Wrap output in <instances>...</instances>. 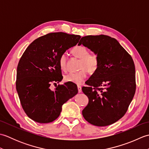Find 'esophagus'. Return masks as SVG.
I'll use <instances>...</instances> for the list:
<instances>
[{"mask_svg":"<svg viewBox=\"0 0 149 149\" xmlns=\"http://www.w3.org/2000/svg\"><path fill=\"white\" fill-rule=\"evenodd\" d=\"M77 89H78V92L81 93L82 92V88L80 86H77Z\"/></svg>","mask_w":149,"mask_h":149,"instance_id":"obj_1","label":"esophagus"}]
</instances>
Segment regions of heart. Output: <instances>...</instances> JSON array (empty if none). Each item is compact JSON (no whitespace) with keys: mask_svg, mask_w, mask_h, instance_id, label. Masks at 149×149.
<instances>
[{"mask_svg":"<svg viewBox=\"0 0 149 149\" xmlns=\"http://www.w3.org/2000/svg\"><path fill=\"white\" fill-rule=\"evenodd\" d=\"M72 52L75 57L81 59L79 62L80 70L75 72H70L65 75V80L74 84H81L83 83L88 76V71L93 73L97 70L99 65V57L95 53H89L88 50L83 46L75 47L72 50ZM67 58L65 54H63L59 57V65L63 70L66 68Z\"/></svg>","mask_w":149,"mask_h":149,"instance_id":"b5f03b06","label":"heart"}]
</instances>
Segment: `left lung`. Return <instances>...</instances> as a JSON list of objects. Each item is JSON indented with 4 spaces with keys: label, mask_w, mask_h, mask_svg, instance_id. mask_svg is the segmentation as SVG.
<instances>
[{
    "label": "left lung",
    "mask_w": 149,
    "mask_h": 149,
    "mask_svg": "<svg viewBox=\"0 0 149 149\" xmlns=\"http://www.w3.org/2000/svg\"><path fill=\"white\" fill-rule=\"evenodd\" d=\"M88 47L99 57L97 70L82 90L89 102L82 111L91 124L107 126L127 112L136 91L135 66L131 55L116 39L108 36H86L78 45Z\"/></svg>",
    "instance_id": "obj_1"
}]
</instances>
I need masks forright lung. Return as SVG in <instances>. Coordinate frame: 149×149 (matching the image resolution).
Instances as JSON below:
<instances>
[{
    "mask_svg": "<svg viewBox=\"0 0 149 149\" xmlns=\"http://www.w3.org/2000/svg\"><path fill=\"white\" fill-rule=\"evenodd\" d=\"M79 35L49 33L28 46L18 62L16 88L26 115L40 123L58 118L63 104L78 93L74 83H66L51 90L50 85L63 79L59 59L66 50L77 45Z\"/></svg>",
    "mask_w": 149,
    "mask_h": 149,
    "instance_id": "right-lung-1",
    "label": "right lung"
}]
</instances>
